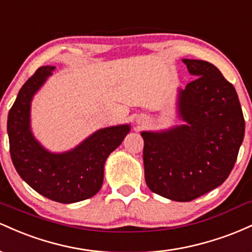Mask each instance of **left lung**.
Wrapping results in <instances>:
<instances>
[{
    "mask_svg": "<svg viewBox=\"0 0 252 252\" xmlns=\"http://www.w3.org/2000/svg\"><path fill=\"white\" fill-rule=\"evenodd\" d=\"M194 80L179 90V115L186 124L142 131L144 178L149 189L190 201L227 179L243 142L245 122L233 85L204 60L184 59Z\"/></svg>",
    "mask_w": 252,
    "mask_h": 252,
    "instance_id": "left-lung-1",
    "label": "left lung"
}]
</instances>
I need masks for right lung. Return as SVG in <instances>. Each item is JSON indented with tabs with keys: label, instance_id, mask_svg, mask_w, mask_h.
I'll return each instance as SVG.
<instances>
[{
	"label": "right lung",
	"instance_id": "1",
	"mask_svg": "<svg viewBox=\"0 0 252 252\" xmlns=\"http://www.w3.org/2000/svg\"><path fill=\"white\" fill-rule=\"evenodd\" d=\"M54 68H37L19 91L8 115L9 152L16 172L32 189L53 201L72 204L91 198L100 189L106 158L122 143L130 126L99 129L62 154L46 150L31 131V102Z\"/></svg>",
	"mask_w": 252,
	"mask_h": 252
}]
</instances>
